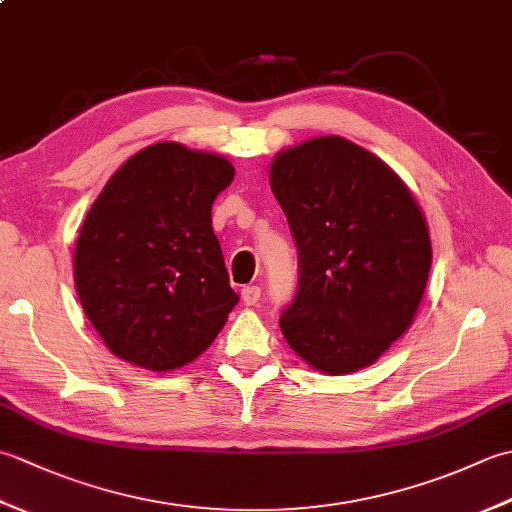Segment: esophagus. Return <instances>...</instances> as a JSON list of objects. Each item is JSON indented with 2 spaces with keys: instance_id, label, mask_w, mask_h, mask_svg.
I'll list each match as a JSON object with an SVG mask.
<instances>
[{
  "instance_id": "obj_1",
  "label": "esophagus",
  "mask_w": 512,
  "mask_h": 512,
  "mask_svg": "<svg viewBox=\"0 0 512 512\" xmlns=\"http://www.w3.org/2000/svg\"><path fill=\"white\" fill-rule=\"evenodd\" d=\"M259 299H262V288L259 286H246L242 290V301L246 303V306H255Z\"/></svg>"
}]
</instances>
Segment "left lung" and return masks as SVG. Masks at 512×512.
Returning a JSON list of instances; mask_svg holds the SVG:
<instances>
[{
    "mask_svg": "<svg viewBox=\"0 0 512 512\" xmlns=\"http://www.w3.org/2000/svg\"><path fill=\"white\" fill-rule=\"evenodd\" d=\"M268 176L301 268L281 334L321 374L374 365L411 328L427 288L418 200L385 160L341 136L279 151Z\"/></svg>",
    "mask_w": 512,
    "mask_h": 512,
    "instance_id": "1",
    "label": "left lung"
}]
</instances>
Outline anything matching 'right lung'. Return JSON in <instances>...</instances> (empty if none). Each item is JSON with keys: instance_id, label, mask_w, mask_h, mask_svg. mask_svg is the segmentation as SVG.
Instances as JSON below:
<instances>
[{"instance_id": "right-lung-1", "label": "right lung", "mask_w": 512, "mask_h": 512, "mask_svg": "<svg viewBox=\"0 0 512 512\" xmlns=\"http://www.w3.org/2000/svg\"><path fill=\"white\" fill-rule=\"evenodd\" d=\"M235 178L220 154L149 145L107 180L74 244V288L114 356L149 372L195 361L239 297L211 209Z\"/></svg>"}]
</instances>
